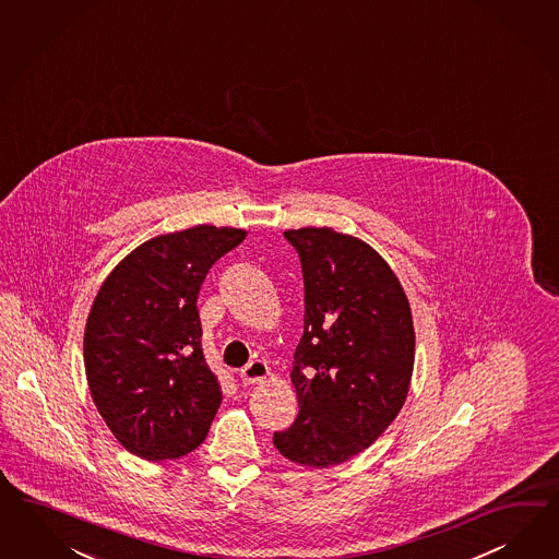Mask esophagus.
Wrapping results in <instances>:
<instances>
[{"label":"esophagus","instance_id":"obj_1","mask_svg":"<svg viewBox=\"0 0 559 559\" xmlns=\"http://www.w3.org/2000/svg\"><path fill=\"white\" fill-rule=\"evenodd\" d=\"M267 376H270V367H267L265 361H261V359H255V361H251V364H247V366L240 369V380H242L245 385L263 382Z\"/></svg>","mask_w":559,"mask_h":559}]
</instances>
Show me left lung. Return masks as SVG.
Listing matches in <instances>:
<instances>
[{
  "instance_id": "left-lung-1",
  "label": "left lung",
  "mask_w": 559,
  "mask_h": 559,
  "mask_svg": "<svg viewBox=\"0 0 559 559\" xmlns=\"http://www.w3.org/2000/svg\"><path fill=\"white\" fill-rule=\"evenodd\" d=\"M300 257L304 335L292 383L300 413L273 445L326 467L371 445L406 400L415 329L399 277L367 242L333 228L284 233Z\"/></svg>"
}]
</instances>
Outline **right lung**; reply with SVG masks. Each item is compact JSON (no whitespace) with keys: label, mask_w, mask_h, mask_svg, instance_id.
<instances>
[{"label":"right lung","mask_w":559,"mask_h":559,"mask_svg":"<svg viewBox=\"0 0 559 559\" xmlns=\"http://www.w3.org/2000/svg\"><path fill=\"white\" fill-rule=\"evenodd\" d=\"M240 228L200 224L124 257L102 284L83 336L92 399L114 437L148 462L206 439L223 392L202 352L198 292Z\"/></svg>","instance_id":"1"}]
</instances>
